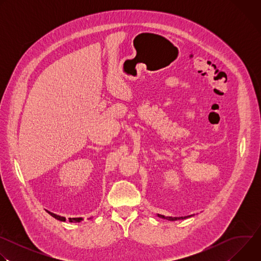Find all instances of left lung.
Instances as JSON below:
<instances>
[{"instance_id":"1","label":"left lung","mask_w":261,"mask_h":261,"mask_svg":"<svg viewBox=\"0 0 261 261\" xmlns=\"http://www.w3.org/2000/svg\"><path fill=\"white\" fill-rule=\"evenodd\" d=\"M194 215H190V216H185V217H165L164 215H160L158 214V217L162 218V219H166V220H169V221H176V220H184V219H187V218H190Z\"/></svg>"}]
</instances>
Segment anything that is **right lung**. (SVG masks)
Instances as JSON below:
<instances>
[{
    "mask_svg": "<svg viewBox=\"0 0 261 261\" xmlns=\"http://www.w3.org/2000/svg\"><path fill=\"white\" fill-rule=\"evenodd\" d=\"M46 212H47L50 216H53L54 218H56L57 220L62 221V222H66V218H65V217L60 216V215H57V214H55V213H51V212H49V211H47V210H46ZM89 219H91V218H89ZM83 220H84V218H82V217H79V218H69V222H74V223L82 222Z\"/></svg>",
    "mask_w": 261,
    "mask_h": 261,
    "instance_id": "add662e5",
    "label": "right lung"
}]
</instances>
